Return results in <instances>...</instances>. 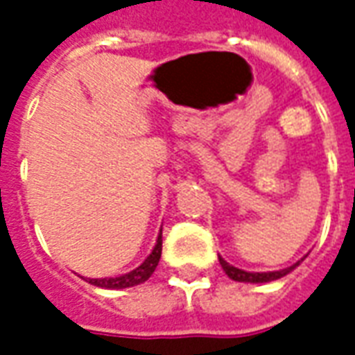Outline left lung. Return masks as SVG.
Here are the masks:
<instances>
[{"label":"left lung","mask_w":355,"mask_h":355,"mask_svg":"<svg viewBox=\"0 0 355 355\" xmlns=\"http://www.w3.org/2000/svg\"><path fill=\"white\" fill-rule=\"evenodd\" d=\"M218 261H220V266L226 272V275L234 279V282H245V283H268V282H274V279H279L283 275H287L289 272H293L295 268L298 266L297 264H293L289 268H283V270H277V272H245V270H239V268L232 266L228 262L224 261L223 257H218Z\"/></svg>","instance_id":"obj_1"}]
</instances>
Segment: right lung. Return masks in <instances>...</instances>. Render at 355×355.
I'll use <instances>...</instances> for the list:
<instances>
[{
    "mask_svg": "<svg viewBox=\"0 0 355 355\" xmlns=\"http://www.w3.org/2000/svg\"><path fill=\"white\" fill-rule=\"evenodd\" d=\"M162 259V230H159V236H157V241H155V247L152 249V253L148 254L146 261L142 262L139 268H135L132 272L123 275H117V277H101V279H91V277H83L85 282H89L91 285H96V287H102V289H125V287H135V285H140L144 283L154 274L157 262Z\"/></svg>",
    "mask_w": 355,
    "mask_h": 355,
    "instance_id": "1",
    "label": "right lung"
}]
</instances>
